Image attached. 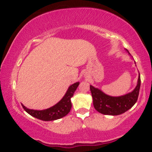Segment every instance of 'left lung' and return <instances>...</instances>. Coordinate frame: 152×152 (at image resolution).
Returning <instances> with one entry per match:
<instances>
[{
	"mask_svg": "<svg viewBox=\"0 0 152 152\" xmlns=\"http://www.w3.org/2000/svg\"><path fill=\"white\" fill-rule=\"evenodd\" d=\"M140 86V74L138 78L137 86L133 91L121 96H110L99 90V88L90 86L94 108L97 111L102 114L116 116V115L123 114L130 109L137 102Z\"/></svg>",
	"mask_w": 152,
	"mask_h": 152,
	"instance_id": "left-lung-1",
	"label": "left lung"
}]
</instances>
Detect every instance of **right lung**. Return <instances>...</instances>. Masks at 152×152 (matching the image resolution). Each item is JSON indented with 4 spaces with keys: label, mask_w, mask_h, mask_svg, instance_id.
<instances>
[{
    "label": "right lung",
    "mask_w": 152,
    "mask_h": 152,
    "mask_svg": "<svg viewBox=\"0 0 152 152\" xmlns=\"http://www.w3.org/2000/svg\"><path fill=\"white\" fill-rule=\"evenodd\" d=\"M79 85V82H76L69 86V89L63 99L58 103L52 107L45 110H33L28 109L21 104L24 110L35 118L43 121H53L64 117L69 113L71 109V98L74 96L75 91Z\"/></svg>",
    "instance_id": "add662e5"
}]
</instances>
